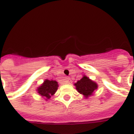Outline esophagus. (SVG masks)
Masks as SVG:
<instances>
[{
  "label": "esophagus",
  "instance_id": "esophagus-1",
  "mask_svg": "<svg viewBox=\"0 0 134 134\" xmlns=\"http://www.w3.org/2000/svg\"><path fill=\"white\" fill-rule=\"evenodd\" d=\"M70 83H71V80L70 78H66V80H65V83L66 84H70Z\"/></svg>",
  "mask_w": 134,
  "mask_h": 134
}]
</instances>
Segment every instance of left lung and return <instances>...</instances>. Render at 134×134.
<instances>
[{
    "instance_id": "left-lung-1",
    "label": "left lung",
    "mask_w": 134,
    "mask_h": 134,
    "mask_svg": "<svg viewBox=\"0 0 134 134\" xmlns=\"http://www.w3.org/2000/svg\"><path fill=\"white\" fill-rule=\"evenodd\" d=\"M74 85L76 87L77 92L83 95L86 99H88V97L93 94L95 90L98 88L97 83L91 80L86 75H83L82 78Z\"/></svg>"
}]
</instances>
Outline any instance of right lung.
<instances>
[{"mask_svg":"<svg viewBox=\"0 0 134 134\" xmlns=\"http://www.w3.org/2000/svg\"><path fill=\"white\" fill-rule=\"evenodd\" d=\"M59 87L58 83L55 80H48L45 79L44 82L37 88V93L42 97L44 98L47 100L51 98V96L55 94Z\"/></svg>","mask_w":134,"mask_h":134,"instance_id":"obj_1","label":"right lung"}]
</instances>
